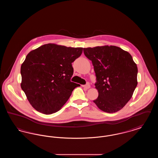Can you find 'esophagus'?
Segmentation results:
<instances>
[{
	"label": "esophagus",
	"mask_w": 158,
	"mask_h": 158,
	"mask_svg": "<svg viewBox=\"0 0 158 158\" xmlns=\"http://www.w3.org/2000/svg\"><path fill=\"white\" fill-rule=\"evenodd\" d=\"M85 88H86V89H89L90 88V85L89 84V83H87L86 85H83V86Z\"/></svg>",
	"instance_id": "1"
}]
</instances>
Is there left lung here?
Instances as JSON below:
<instances>
[{"instance_id":"obj_1","label":"left lung","mask_w":158,"mask_h":158,"mask_svg":"<svg viewBox=\"0 0 158 158\" xmlns=\"http://www.w3.org/2000/svg\"><path fill=\"white\" fill-rule=\"evenodd\" d=\"M97 77L98 97L94 102L105 113H116L132 97L137 85V67L130 54L114 45L83 48Z\"/></svg>"}]
</instances>
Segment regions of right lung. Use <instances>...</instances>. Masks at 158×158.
<instances>
[{
  "instance_id": "right-lung-1",
  "label": "right lung",
  "mask_w": 158,
  "mask_h": 158,
  "mask_svg": "<svg viewBox=\"0 0 158 158\" xmlns=\"http://www.w3.org/2000/svg\"><path fill=\"white\" fill-rule=\"evenodd\" d=\"M82 47L47 44L32 50L21 67V86L32 106L40 113L59 111L79 84L70 81L72 63L82 53Z\"/></svg>"
}]
</instances>
